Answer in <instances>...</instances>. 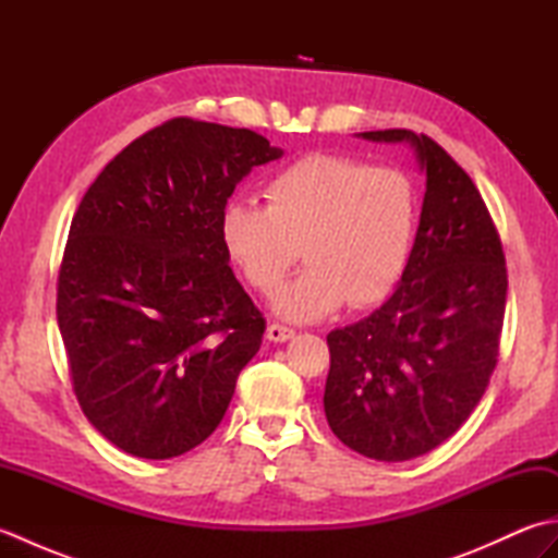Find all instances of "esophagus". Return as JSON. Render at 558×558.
I'll return each mask as SVG.
<instances>
[{
	"instance_id": "1",
	"label": "esophagus",
	"mask_w": 558,
	"mask_h": 558,
	"mask_svg": "<svg viewBox=\"0 0 558 558\" xmlns=\"http://www.w3.org/2000/svg\"><path fill=\"white\" fill-rule=\"evenodd\" d=\"M266 336H268V340H272V342H286V340L294 338V328L282 326V324H270L268 330H266Z\"/></svg>"
}]
</instances>
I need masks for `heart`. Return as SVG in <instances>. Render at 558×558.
<instances>
[{
    "instance_id": "b5f03b06",
    "label": "heart",
    "mask_w": 558,
    "mask_h": 558,
    "mask_svg": "<svg viewBox=\"0 0 558 558\" xmlns=\"http://www.w3.org/2000/svg\"><path fill=\"white\" fill-rule=\"evenodd\" d=\"M266 206L234 198L220 240L258 292H272L302 252L310 260L272 298L292 322H316L340 304L386 300L410 264L417 189L396 168L348 156H304L266 184Z\"/></svg>"
}]
</instances>
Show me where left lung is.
Segmentation results:
<instances>
[{
  "instance_id": "1",
  "label": "left lung",
  "mask_w": 558,
  "mask_h": 558,
  "mask_svg": "<svg viewBox=\"0 0 558 558\" xmlns=\"http://www.w3.org/2000/svg\"><path fill=\"white\" fill-rule=\"evenodd\" d=\"M417 153L426 192L410 264L374 314L328 333V426L357 453L402 462L453 436L489 386L506 312V258L475 182L408 129L360 134Z\"/></svg>"
}]
</instances>
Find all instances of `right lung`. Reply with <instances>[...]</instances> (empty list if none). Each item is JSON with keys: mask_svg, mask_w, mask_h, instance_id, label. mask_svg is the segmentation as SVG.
Segmentation results:
<instances>
[{"mask_svg": "<svg viewBox=\"0 0 558 558\" xmlns=\"http://www.w3.org/2000/svg\"><path fill=\"white\" fill-rule=\"evenodd\" d=\"M282 150L252 129L177 120L114 156L71 220L57 324L88 422L148 460L204 444L266 318L230 268L220 213Z\"/></svg>", "mask_w": 558, "mask_h": 558, "instance_id": "obj_1", "label": "right lung"}]
</instances>
